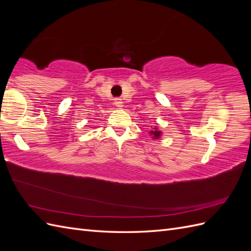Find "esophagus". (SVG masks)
I'll return each mask as SVG.
<instances>
[{"instance_id": "34e87169", "label": "esophagus", "mask_w": 251, "mask_h": 251, "mask_svg": "<svg viewBox=\"0 0 251 251\" xmlns=\"http://www.w3.org/2000/svg\"><path fill=\"white\" fill-rule=\"evenodd\" d=\"M114 103H115V105H116V107H118V108H123V107H124L123 101H121L120 98H116L115 102H114Z\"/></svg>"}]
</instances>
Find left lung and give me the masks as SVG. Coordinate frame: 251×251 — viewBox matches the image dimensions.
Wrapping results in <instances>:
<instances>
[{"label":"left lung","mask_w":251,"mask_h":251,"mask_svg":"<svg viewBox=\"0 0 251 251\" xmlns=\"http://www.w3.org/2000/svg\"><path fill=\"white\" fill-rule=\"evenodd\" d=\"M161 134H162L161 131H159L158 127H154L153 131L150 132V135L151 136V138H153V139H159V138H160Z\"/></svg>","instance_id":"obj_1"}]
</instances>
